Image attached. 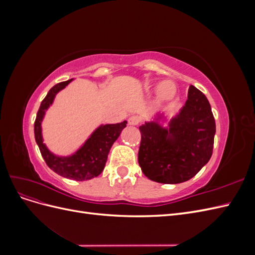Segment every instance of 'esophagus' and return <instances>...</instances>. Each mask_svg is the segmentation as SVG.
<instances>
[{"label":"esophagus","instance_id":"1","mask_svg":"<svg viewBox=\"0 0 255 255\" xmlns=\"http://www.w3.org/2000/svg\"><path fill=\"white\" fill-rule=\"evenodd\" d=\"M141 121L140 117H138V116H130V117L128 118V125L130 126H137L139 125Z\"/></svg>","mask_w":255,"mask_h":255}]
</instances>
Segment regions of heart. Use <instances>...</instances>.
I'll use <instances>...</instances> for the list:
<instances>
[{
    "label": "heart",
    "instance_id": "b5f03b06",
    "mask_svg": "<svg viewBox=\"0 0 255 255\" xmlns=\"http://www.w3.org/2000/svg\"><path fill=\"white\" fill-rule=\"evenodd\" d=\"M176 94L175 85L171 82H164L159 85L157 89V96L161 101H170Z\"/></svg>",
    "mask_w": 255,
    "mask_h": 255
}]
</instances>
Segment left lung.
<instances>
[{
  "label": "left lung",
  "instance_id": "1",
  "mask_svg": "<svg viewBox=\"0 0 255 255\" xmlns=\"http://www.w3.org/2000/svg\"><path fill=\"white\" fill-rule=\"evenodd\" d=\"M187 101L168 128L155 121L139 127L141 140L138 163L148 179L163 184L190 180L206 165L213 154L216 123L211 104L190 85Z\"/></svg>",
  "mask_w": 255,
  "mask_h": 255
}]
</instances>
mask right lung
Returning a JSON list of instances; mask_svg holds the SVG:
<instances>
[{
    "label": "right lung",
    "mask_w": 255,
    "mask_h": 255,
    "mask_svg": "<svg viewBox=\"0 0 255 255\" xmlns=\"http://www.w3.org/2000/svg\"><path fill=\"white\" fill-rule=\"evenodd\" d=\"M72 81L68 80L53 86L48 95L42 100L38 110L34 133L36 142L39 146L41 155L50 169L57 174L75 181H87L98 176L103 171L113 143L117 140L121 130L127 127V121L116 125H105L99 127L81 148L71 156H56L48 150L43 143L41 135V122L45 111L53 103L54 98L61 89Z\"/></svg>",
    "instance_id": "obj_1"
}]
</instances>
